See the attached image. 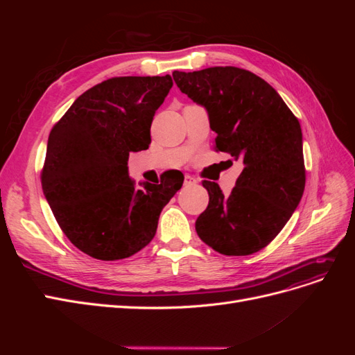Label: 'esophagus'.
Masks as SVG:
<instances>
[{
  "instance_id": "obj_1",
  "label": "esophagus",
  "mask_w": 355,
  "mask_h": 355,
  "mask_svg": "<svg viewBox=\"0 0 355 355\" xmlns=\"http://www.w3.org/2000/svg\"><path fill=\"white\" fill-rule=\"evenodd\" d=\"M197 182H198V179H197V178L191 176V175H185V185H187V187H189V185H196Z\"/></svg>"
}]
</instances>
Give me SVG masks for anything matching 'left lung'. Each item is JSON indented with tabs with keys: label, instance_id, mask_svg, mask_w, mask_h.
Returning a JSON list of instances; mask_svg holds the SVG:
<instances>
[{
	"label": "left lung",
	"instance_id": "1",
	"mask_svg": "<svg viewBox=\"0 0 355 355\" xmlns=\"http://www.w3.org/2000/svg\"><path fill=\"white\" fill-rule=\"evenodd\" d=\"M182 93L207 110L214 151L241 159L230 196L202 180L209 206L196 222L198 237L225 256L262 250L283 230L305 189L302 130L270 84L253 72L214 67L173 72Z\"/></svg>",
	"mask_w": 355,
	"mask_h": 355
}]
</instances>
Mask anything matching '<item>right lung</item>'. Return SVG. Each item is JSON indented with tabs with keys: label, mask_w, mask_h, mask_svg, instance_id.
Wrapping results in <instances>:
<instances>
[{
	"label": "right lung",
	"mask_w": 355,
	"mask_h": 355,
	"mask_svg": "<svg viewBox=\"0 0 355 355\" xmlns=\"http://www.w3.org/2000/svg\"><path fill=\"white\" fill-rule=\"evenodd\" d=\"M171 85L170 75L105 80L51 128L42 192L63 234L94 259H125L142 250L184 184L179 170H168L157 184L136 188L127 167L128 154L151 144L153 118Z\"/></svg>",
	"instance_id": "1"
}]
</instances>
